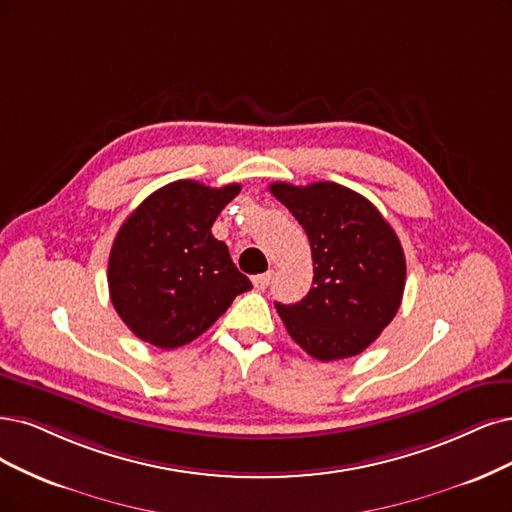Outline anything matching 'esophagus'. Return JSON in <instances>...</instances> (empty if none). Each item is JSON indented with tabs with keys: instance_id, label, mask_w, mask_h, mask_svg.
Instances as JSON below:
<instances>
[{
	"instance_id": "obj_1",
	"label": "esophagus",
	"mask_w": 512,
	"mask_h": 512,
	"mask_svg": "<svg viewBox=\"0 0 512 512\" xmlns=\"http://www.w3.org/2000/svg\"><path fill=\"white\" fill-rule=\"evenodd\" d=\"M270 282H272V272L259 274V276L253 278V287H255L257 291H266V289L270 287Z\"/></svg>"
}]
</instances>
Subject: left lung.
Segmentation results:
<instances>
[{
	"label": "left lung",
	"mask_w": 512,
	"mask_h": 512,
	"mask_svg": "<svg viewBox=\"0 0 512 512\" xmlns=\"http://www.w3.org/2000/svg\"><path fill=\"white\" fill-rule=\"evenodd\" d=\"M270 192L304 227L314 261L308 295L276 310L293 342L316 361L361 354L390 325L405 291V253L382 213L331 181L272 183Z\"/></svg>",
	"instance_id": "obj_1"
}]
</instances>
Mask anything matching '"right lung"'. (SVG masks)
I'll return each instance as SVG.
<instances>
[{
    "instance_id": "right-lung-1",
    "label": "right lung",
    "mask_w": 512,
    "mask_h": 512,
    "mask_svg": "<svg viewBox=\"0 0 512 512\" xmlns=\"http://www.w3.org/2000/svg\"><path fill=\"white\" fill-rule=\"evenodd\" d=\"M238 183L208 187L175 181L147 196L113 240L107 282L124 325L143 342L170 350L192 342L251 289L211 227Z\"/></svg>"
}]
</instances>
